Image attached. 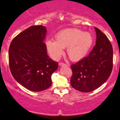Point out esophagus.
<instances>
[{
  "label": "esophagus",
  "instance_id": "1",
  "mask_svg": "<svg viewBox=\"0 0 120 120\" xmlns=\"http://www.w3.org/2000/svg\"><path fill=\"white\" fill-rule=\"evenodd\" d=\"M59 64L60 67H63V66H67V65L66 64H65V63H60Z\"/></svg>",
  "mask_w": 120,
  "mask_h": 120
}]
</instances>
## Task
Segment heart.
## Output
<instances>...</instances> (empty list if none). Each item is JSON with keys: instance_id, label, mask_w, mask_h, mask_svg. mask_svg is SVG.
I'll return each instance as SVG.
<instances>
[{"instance_id": "obj_1", "label": "heart", "mask_w": 120, "mask_h": 120, "mask_svg": "<svg viewBox=\"0 0 120 120\" xmlns=\"http://www.w3.org/2000/svg\"><path fill=\"white\" fill-rule=\"evenodd\" d=\"M93 37L88 32L75 28L61 30L55 36V41H47L46 47L51 56L58 59L67 48V55L73 61L83 59L91 47Z\"/></svg>"}]
</instances>
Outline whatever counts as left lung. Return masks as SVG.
Listing matches in <instances>:
<instances>
[{"label": "left lung", "instance_id": "left-lung-1", "mask_svg": "<svg viewBox=\"0 0 120 120\" xmlns=\"http://www.w3.org/2000/svg\"><path fill=\"white\" fill-rule=\"evenodd\" d=\"M96 44L86 57L71 65V86L81 92L96 90L109 77L113 68V48L109 40L95 27Z\"/></svg>", "mask_w": 120, "mask_h": 120}]
</instances>
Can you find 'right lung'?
I'll return each mask as SVG.
<instances>
[{"instance_id":"1","label":"right lung","mask_w":120,"mask_h":120,"mask_svg":"<svg viewBox=\"0 0 120 120\" xmlns=\"http://www.w3.org/2000/svg\"><path fill=\"white\" fill-rule=\"evenodd\" d=\"M46 27L31 26L13 38L8 52L9 65L13 77L27 90L41 91L52 85L51 75L58 63L47 54L44 42Z\"/></svg>"}]
</instances>
